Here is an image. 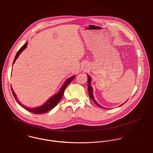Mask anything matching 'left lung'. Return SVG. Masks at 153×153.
Here are the masks:
<instances>
[{"mask_svg": "<svg viewBox=\"0 0 153 153\" xmlns=\"http://www.w3.org/2000/svg\"><path fill=\"white\" fill-rule=\"evenodd\" d=\"M88 92H89V97L91 98V100L94 102V103L96 104V105H97L98 107H101V108H104V109H107V108H104V107H102L101 105H100L97 102V101L95 100V98H94V95H93V89H92V86H91V77L89 76V75H88ZM122 105H123V104H122L120 106H122Z\"/></svg>", "mask_w": 153, "mask_h": 153, "instance_id": "8db88e82", "label": "left lung"}]
</instances>
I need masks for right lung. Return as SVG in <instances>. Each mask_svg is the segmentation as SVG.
<instances>
[{
  "label": "right lung",
  "mask_w": 153,
  "mask_h": 153,
  "mask_svg": "<svg viewBox=\"0 0 153 153\" xmlns=\"http://www.w3.org/2000/svg\"><path fill=\"white\" fill-rule=\"evenodd\" d=\"M27 42H26L19 49V51H18V52L16 53V55H15V57L13 59V64H14V62H15L16 59L18 58V57L19 56V55H20V53L27 48ZM75 77L74 76L68 78L66 82L64 83V84L62 85V88L60 89L59 91L58 92V94L53 95L52 97H51L45 103H44L43 105H41V106H39L38 107H36V108H29V107H25L24 105H23L18 100V98H16V94L14 92V91H13L12 88H11V91H12V94L16 100V101L22 107H23L24 109H25L26 110L32 113H34V114H42V113H46L49 110H51V109H52L53 108H54L58 104V102H59V101L61 100L62 97V95L64 93V91L66 89V88L68 86V85L71 82V81L74 79V78Z\"/></svg>",
  "instance_id": "right-lung-1"
}]
</instances>
